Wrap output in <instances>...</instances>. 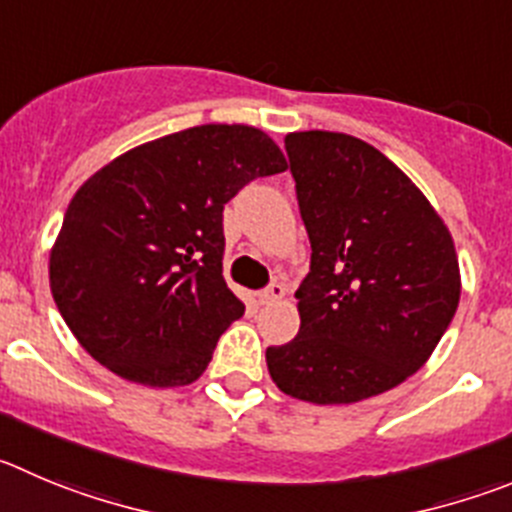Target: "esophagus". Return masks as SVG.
<instances>
[{"label":"esophagus","instance_id":"esophagus-1","mask_svg":"<svg viewBox=\"0 0 512 512\" xmlns=\"http://www.w3.org/2000/svg\"><path fill=\"white\" fill-rule=\"evenodd\" d=\"M283 298H285V285L280 283L267 285V288L260 293V303H272V300H283Z\"/></svg>","mask_w":512,"mask_h":512}]
</instances>
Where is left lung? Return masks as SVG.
Segmentation results:
<instances>
[{
	"mask_svg": "<svg viewBox=\"0 0 512 512\" xmlns=\"http://www.w3.org/2000/svg\"><path fill=\"white\" fill-rule=\"evenodd\" d=\"M310 272L295 290L300 331L267 348L280 391L353 404L424 366L460 303L455 242L379 148L333 131L285 136Z\"/></svg>",
	"mask_w": 512,
	"mask_h": 512,
	"instance_id": "obj_1",
	"label": "left lung"
}]
</instances>
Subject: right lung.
Masks as SVG:
<instances>
[{
    "label": "right lung",
    "mask_w": 512,
    "mask_h": 512,
    "mask_svg": "<svg viewBox=\"0 0 512 512\" xmlns=\"http://www.w3.org/2000/svg\"><path fill=\"white\" fill-rule=\"evenodd\" d=\"M285 166L267 133L209 123L95 171L50 252L52 298L80 346L136 384L197 381L245 313L222 278L224 204Z\"/></svg>",
    "instance_id": "obj_1"
}]
</instances>
